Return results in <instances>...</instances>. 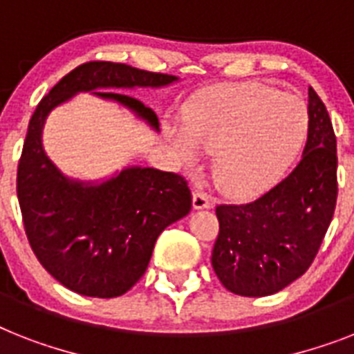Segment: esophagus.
Masks as SVG:
<instances>
[{
    "label": "esophagus",
    "instance_id": "esophagus-1",
    "mask_svg": "<svg viewBox=\"0 0 354 354\" xmlns=\"http://www.w3.org/2000/svg\"><path fill=\"white\" fill-rule=\"evenodd\" d=\"M192 205H194V209H198V211H202V209H211L212 202L211 198L207 196V194H203V192H194V194H192Z\"/></svg>",
    "mask_w": 354,
    "mask_h": 354
}]
</instances>
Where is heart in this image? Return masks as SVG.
Wrapping results in <instances>:
<instances>
[{
    "instance_id": "1",
    "label": "heart",
    "mask_w": 354,
    "mask_h": 354,
    "mask_svg": "<svg viewBox=\"0 0 354 354\" xmlns=\"http://www.w3.org/2000/svg\"><path fill=\"white\" fill-rule=\"evenodd\" d=\"M309 111L295 94L260 82L207 88L187 105L183 125L165 138L187 171L212 152V176L227 196L252 200L269 192L295 165L309 138Z\"/></svg>"
}]
</instances>
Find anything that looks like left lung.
<instances>
[{"label":"left lung","instance_id":"left-lung-1","mask_svg":"<svg viewBox=\"0 0 354 354\" xmlns=\"http://www.w3.org/2000/svg\"><path fill=\"white\" fill-rule=\"evenodd\" d=\"M309 138L286 180L245 205H220L212 269L227 291L269 297L300 278L317 257L336 205V138L309 88Z\"/></svg>","mask_w":354,"mask_h":354}]
</instances>
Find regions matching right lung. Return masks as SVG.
Here are the masks:
<instances>
[{
	"label": "right lung",
	"instance_id": "obj_1",
	"mask_svg": "<svg viewBox=\"0 0 354 354\" xmlns=\"http://www.w3.org/2000/svg\"><path fill=\"white\" fill-rule=\"evenodd\" d=\"M178 80L125 63H83L50 88L32 114L18 167L25 232L39 263L77 295L127 292L147 271L160 232L191 212L192 198L182 176L142 165L94 182L68 178L43 149L48 114L76 94L91 93L160 132L152 109L118 91L163 88Z\"/></svg>",
	"mask_w": 354,
	"mask_h": 354
}]
</instances>
